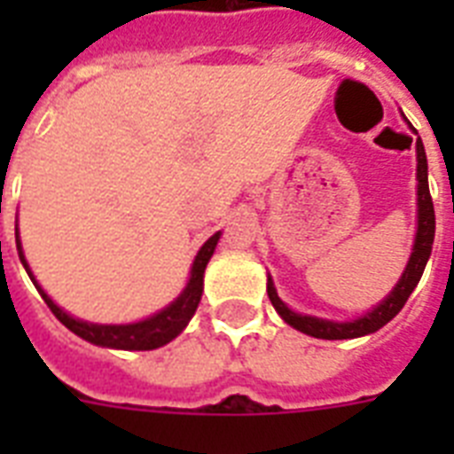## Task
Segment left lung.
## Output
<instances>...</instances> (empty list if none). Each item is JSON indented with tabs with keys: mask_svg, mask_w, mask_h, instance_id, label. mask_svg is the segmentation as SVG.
<instances>
[{
	"mask_svg": "<svg viewBox=\"0 0 454 454\" xmlns=\"http://www.w3.org/2000/svg\"><path fill=\"white\" fill-rule=\"evenodd\" d=\"M434 233H436V214H434V202H431L429 192V176H427V153H424L422 138H417V235L415 245H412V254L410 262L403 270L401 280L394 287V292L388 294L380 306H374L372 310H367L365 316L356 317L351 323H332V320H323V317L301 316L287 309V303L278 297L273 280L269 278L266 292H269L270 303L276 306L285 323L292 325L294 330L309 334L316 339H356L372 334V332L381 330L384 325L401 313L408 297L419 283V278L424 273V266L429 262L431 247H434Z\"/></svg>",
	"mask_w": 454,
	"mask_h": 454,
	"instance_id": "left-lung-1",
	"label": "left lung"
}]
</instances>
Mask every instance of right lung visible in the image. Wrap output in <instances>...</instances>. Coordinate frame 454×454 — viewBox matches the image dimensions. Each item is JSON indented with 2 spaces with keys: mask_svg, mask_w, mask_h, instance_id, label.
<instances>
[{
  "mask_svg": "<svg viewBox=\"0 0 454 454\" xmlns=\"http://www.w3.org/2000/svg\"><path fill=\"white\" fill-rule=\"evenodd\" d=\"M221 233H214L209 240L200 247L198 256H195V262H192L191 269V280L185 285V290L178 294L174 301L162 309L155 316L145 317V320H138V323L131 325H96V323H87V320H77V317L67 316L66 310L59 309L56 303L51 301V297L46 294L42 287L37 285L35 276H32L30 266L25 262L23 256V247H20V240L16 238V247H18V256H20V263L27 270V276L35 283L37 292L42 294V299L46 301V306L51 309V313L59 317L60 323L66 325L67 330L74 332L77 337H82L84 341H91L96 346H106V348H122V351H153V348H160V346L169 344L171 339L178 337L184 327L188 325L192 316H195V310H198L200 297H202V278H205V269L209 259L214 254V247H216V242H219Z\"/></svg>",
  "mask_w": 454,
  "mask_h": 454,
  "instance_id": "1",
  "label": "right lung"
}]
</instances>
